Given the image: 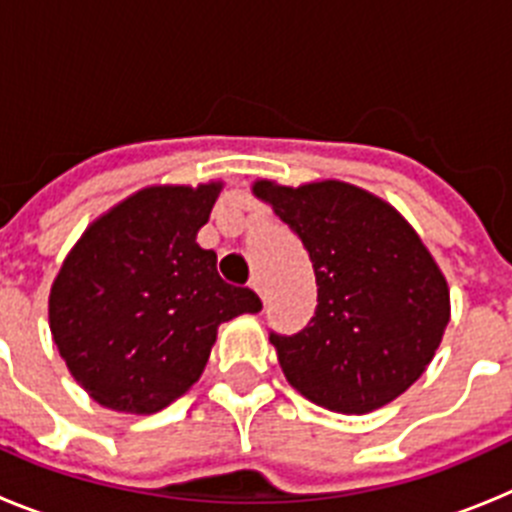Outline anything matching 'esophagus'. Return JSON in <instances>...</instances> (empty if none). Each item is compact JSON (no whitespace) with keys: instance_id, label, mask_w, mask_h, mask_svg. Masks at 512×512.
Segmentation results:
<instances>
[{"instance_id":"34e87169","label":"esophagus","mask_w":512,"mask_h":512,"mask_svg":"<svg viewBox=\"0 0 512 512\" xmlns=\"http://www.w3.org/2000/svg\"><path fill=\"white\" fill-rule=\"evenodd\" d=\"M248 284H251V289H253V292H256V295L261 297V300H266V295H264V284H261V277H253L251 282H248Z\"/></svg>"}]
</instances>
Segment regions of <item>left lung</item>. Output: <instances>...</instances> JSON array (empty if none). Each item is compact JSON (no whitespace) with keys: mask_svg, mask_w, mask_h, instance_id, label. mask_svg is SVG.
<instances>
[{"mask_svg":"<svg viewBox=\"0 0 512 512\" xmlns=\"http://www.w3.org/2000/svg\"><path fill=\"white\" fill-rule=\"evenodd\" d=\"M307 248L318 307L295 336L271 333L287 382L343 415L382 408L425 372L449 325V284L392 205L325 182L253 184Z\"/></svg>","mask_w":512,"mask_h":512,"instance_id":"1","label":"left lung"}]
</instances>
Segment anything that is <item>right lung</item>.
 I'll list each match as a JSON object with an SVG mask.
<instances>
[{
  "instance_id": "obj_1",
  "label": "right lung",
  "mask_w": 512,
  "mask_h": 512,
  "mask_svg": "<svg viewBox=\"0 0 512 512\" xmlns=\"http://www.w3.org/2000/svg\"><path fill=\"white\" fill-rule=\"evenodd\" d=\"M223 184L146 187L97 217L48 300L58 354L104 408L151 415L200 379L217 325L259 312V295L217 274L197 243Z\"/></svg>"
}]
</instances>
